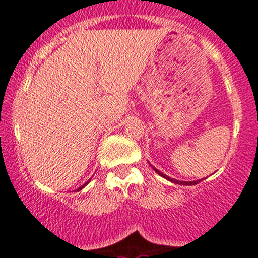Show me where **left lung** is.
<instances>
[{
	"label": "left lung",
	"instance_id": "8db88e82",
	"mask_svg": "<svg viewBox=\"0 0 258 258\" xmlns=\"http://www.w3.org/2000/svg\"><path fill=\"white\" fill-rule=\"evenodd\" d=\"M156 172L159 173L160 176L161 177H164V178H166V179H169V181H172V182H174V183H182V185H194V183H198L197 182V181H194V182H182V181H177V179H174V178H170V177H168V176H165V174H162L161 172H160V170H157V169H155Z\"/></svg>",
	"mask_w": 258,
	"mask_h": 258
}]
</instances>
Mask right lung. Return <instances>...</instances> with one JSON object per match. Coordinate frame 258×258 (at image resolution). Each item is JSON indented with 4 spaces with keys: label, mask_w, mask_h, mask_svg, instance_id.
<instances>
[{
    "label": "right lung",
    "mask_w": 258,
    "mask_h": 258,
    "mask_svg": "<svg viewBox=\"0 0 258 258\" xmlns=\"http://www.w3.org/2000/svg\"><path fill=\"white\" fill-rule=\"evenodd\" d=\"M88 182H89V181H88ZM88 182H86V183H88ZM86 183H85V185H86ZM85 185H84V186H85ZM84 186H81V187H80V189H77V191H79V190H81L82 187H84Z\"/></svg>",
    "instance_id": "1"
}]
</instances>
